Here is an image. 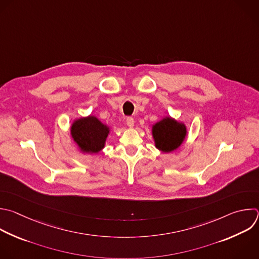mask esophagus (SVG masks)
Masks as SVG:
<instances>
[{
    "label": "esophagus",
    "instance_id": "34e87169",
    "mask_svg": "<svg viewBox=\"0 0 259 259\" xmlns=\"http://www.w3.org/2000/svg\"><path fill=\"white\" fill-rule=\"evenodd\" d=\"M126 123H127V125H128L130 128H133V127H134V120H133V118L128 117V118L126 119Z\"/></svg>",
    "mask_w": 259,
    "mask_h": 259
}]
</instances>
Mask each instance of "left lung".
Returning a JSON list of instances; mask_svg holds the SVG:
<instances>
[{
    "instance_id": "obj_1",
    "label": "left lung",
    "mask_w": 259,
    "mask_h": 259,
    "mask_svg": "<svg viewBox=\"0 0 259 259\" xmlns=\"http://www.w3.org/2000/svg\"><path fill=\"white\" fill-rule=\"evenodd\" d=\"M151 134L154 146L162 152L169 153L182 145L188 132L185 123L165 116L152 125Z\"/></svg>"
}]
</instances>
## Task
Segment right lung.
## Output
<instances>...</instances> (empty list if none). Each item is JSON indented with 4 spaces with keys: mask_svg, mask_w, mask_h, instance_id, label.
Here are the masks:
<instances>
[{
    "mask_svg": "<svg viewBox=\"0 0 259 259\" xmlns=\"http://www.w3.org/2000/svg\"><path fill=\"white\" fill-rule=\"evenodd\" d=\"M110 133L111 127L93 115L77 118L70 126V135L83 154L102 151Z\"/></svg>",
    "mask_w": 259,
    "mask_h": 259,
    "instance_id": "right-lung-1",
    "label": "right lung"
}]
</instances>
